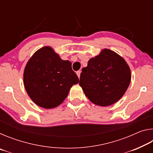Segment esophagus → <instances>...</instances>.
Masks as SVG:
<instances>
[{"mask_svg":"<svg viewBox=\"0 0 153 153\" xmlns=\"http://www.w3.org/2000/svg\"><path fill=\"white\" fill-rule=\"evenodd\" d=\"M76 74H77V76H78V77L79 78L80 74H81V71H77L76 72Z\"/></svg>","mask_w":153,"mask_h":153,"instance_id":"1","label":"esophagus"}]
</instances>
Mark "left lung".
<instances>
[{"label":"left lung","mask_w":153,"mask_h":153,"mask_svg":"<svg viewBox=\"0 0 153 153\" xmlns=\"http://www.w3.org/2000/svg\"><path fill=\"white\" fill-rule=\"evenodd\" d=\"M79 84L94 104L107 107L117 102L131 81V71L124 59L105 48L82 69Z\"/></svg>","instance_id":"obj_1"}]
</instances>
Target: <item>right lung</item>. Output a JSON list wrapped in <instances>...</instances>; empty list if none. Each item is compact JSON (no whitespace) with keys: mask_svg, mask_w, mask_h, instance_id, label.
<instances>
[{"mask_svg":"<svg viewBox=\"0 0 153 153\" xmlns=\"http://www.w3.org/2000/svg\"><path fill=\"white\" fill-rule=\"evenodd\" d=\"M78 82L71 62L62 60L50 46L36 51L24 69V84L27 94L45 108L60 105L72 86Z\"/></svg>","mask_w":153,"mask_h":153,"instance_id":"right-lung-1","label":"right lung"}]
</instances>
